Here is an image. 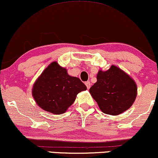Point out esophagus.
Returning a JSON list of instances; mask_svg holds the SVG:
<instances>
[{"label": "esophagus", "mask_w": 158, "mask_h": 158, "mask_svg": "<svg viewBox=\"0 0 158 158\" xmlns=\"http://www.w3.org/2000/svg\"><path fill=\"white\" fill-rule=\"evenodd\" d=\"M85 84H86V86L87 89H88L91 87V83H90L89 81H86V82L85 83Z\"/></svg>", "instance_id": "34e87169"}]
</instances>
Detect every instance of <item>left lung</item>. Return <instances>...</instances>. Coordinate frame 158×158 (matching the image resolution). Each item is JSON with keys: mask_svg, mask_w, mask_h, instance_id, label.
Wrapping results in <instances>:
<instances>
[{"mask_svg": "<svg viewBox=\"0 0 158 158\" xmlns=\"http://www.w3.org/2000/svg\"><path fill=\"white\" fill-rule=\"evenodd\" d=\"M135 81L118 66L99 70L97 82L90 88L92 97L103 113L118 115L131 106L137 97Z\"/></svg>", "mask_w": 158, "mask_h": 158, "instance_id": "1", "label": "left lung"}]
</instances>
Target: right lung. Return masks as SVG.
<instances>
[{"instance_id":"add662e5","label":"right lung","mask_w":158,"mask_h":158,"mask_svg":"<svg viewBox=\"0 0 158 158\" xmlns=\"http://www.w3.org/2000/svg\"><path fill=\"white\" fill-rule=\"evenodd\" d=\"M85 90L86 85L78 77L69 75L66 69L54 61L36 80L32 96L44 110L60 114L75 102L77 94Z\"/></svg>"}]
</instances>
